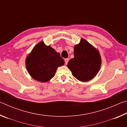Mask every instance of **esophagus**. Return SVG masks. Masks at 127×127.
I'll return each instance as SVG.
<instances>
[{
	"label": "esophagus",
	"instance_id": "esophagus-1",
	"mask_svg": "<svg viewBox=\"0 0 127 127\" xmlns=\"http://www.w3.org/2000/svg\"><path fill=\"white\" fill-rule=\"evenodd\" d=\"M64 61H65V64H67L68 63V62H69V59H68V58L65 59H64Z\"/></svg>",
	"mask_w": 127,
	"mask_h": 127
}]
</instances>
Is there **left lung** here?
<instances>
[{"label": "left lung", "mask_w": 127, "mask_h": 127, "mask_svg": "<svg viewBox=\"0 0 127 127\" xmlns=\"http://www.w3.org/2000/svg\"><path fill=\"white\" fill-rule=\"evenodd\" d=\"M74 55L68 63L73 76L81 81L91 80L100 68L101 59L99 52L82 38L81 42L74 47Z\"/></svg>", "instance_id": "8db88e82"}]
</instances>
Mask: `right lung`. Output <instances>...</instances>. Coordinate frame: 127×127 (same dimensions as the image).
I'll return each mask as SVG.
<instances>
[{
	"label": "right lung",
	"instance_id": "right-lung-1",
	"mask_svg": "<svg viewBox=\"0 0 127 127\" xmlns=\"http://www.w3.org/2000/svg\"><path fill=\"white\" fill-rule=\"evenodd\" d=\"M64 64V59L61 54L42 41L34 47L26 60V68L30 76L42 82L52 78L57 68Z\"/></svg>",
	"mask_w": 127,
	"mask_h": 127
}]
</instances>
